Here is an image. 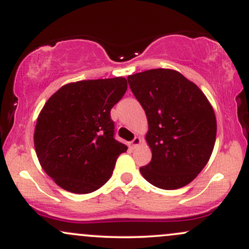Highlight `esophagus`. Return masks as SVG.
<instances>
[{"label": "esophagus", "mask_w": 249, "mask_h": 249, "mask_svg": "<svg viewBox=\"0 0 249 249\" xmlns=\"http://www.w3.org/2000/svg\"><path fill=\"white\" fill-rule=\"evenodd\" d=\"M141 142H142V139L139 138V137H136V138H134L133 141H131L130 142H128V147H130V148H136V147H138L139 145H141Z\"/></svg>", "instance_id": "esophagus-1"}]
</instances>
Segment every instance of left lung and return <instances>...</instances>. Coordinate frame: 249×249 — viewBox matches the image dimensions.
<instances>
[{
	"label": "left lung",
	"mask_w": 249,
	"mask_h": 249,
	"mask_svg": "<svg viewBox=\"0 0 249 249\" xmlns=\"http://www.w3.org/2000/svg\"><path fill=\"white\" fill-rule=\"evenodd\" d=\"M147 117L152 159L141 173L153 186H186L206 166L216 137L215 113L206 96L176 70L152 69L127 77Z\"/></svg>",
	"instance_id": "8db88e82"
}]
</instances>
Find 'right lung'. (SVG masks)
<instances>
[{
  "mask_svg": "<svg viewBox=\"0 0 249 249\" xmlns=\"http://www.w3.org/2000/svg\"><path fill=\"white\" fill-rule=\"evenodd\" d=\"M127 90L124 77L65 84L37 118L34 144L45 173L63 190L87 194L112 176L127 146L115 139L110 111Z\"/></svg>",
  "mask_w": 249,
  "mask_h": 249,
  "instance_id": "right-lung-1",
  "label": "right lung"
}]
</instances>
